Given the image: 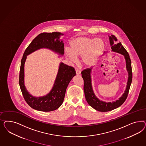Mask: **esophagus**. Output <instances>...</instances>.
Here are the masks:
<instances>
[{
  "label": "esophagus",
  "instance_id": "esophagus-1",
  "mask_svg": "<svg viewBox=\"0 0 146 146\" xmlns=\"http://www.w3.org/2000/svg\"><path fill=\"white\" fill-rule=\"evenodd\" d=\"M80 74H81V71L78 70H76V75H80Z\"/></svg>",
  "mask_w": 146,
  "mask_h": 146
}]
</instances>
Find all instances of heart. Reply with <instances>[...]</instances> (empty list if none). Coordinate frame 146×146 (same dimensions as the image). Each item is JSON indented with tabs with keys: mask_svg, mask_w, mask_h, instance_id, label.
I'll list each match as a JSON object with an SVG mask.
<instances>
[{
	"mask_svg": "<svg viewBox=\"0 0 146 146\" xmlns=\"http://www.w3.org/2000/svg\"><path fill=\"white\" fill-rule=\"evenodd\" d=\"M106 49V43L100 38L79 36L70 43V49H65L64 53L72 62L76 61L81 57V62L84 66L90 67L97 62Z\"/></svg>",
	"mask_w": 146,
	"mask_h": 146,
	"instance_id": "b5f03b06",
	"label": "heart"
}]
</instances>
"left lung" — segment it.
Returning <instances> with one entry per match:
<instances>
[{"label": "left lung", "instance_id": "1", "mask_svg": "<svg viewBox=\"0 0 146 146\" xmlns=\"http://www.w3.org/2000/svg\"><path fill=\"white\" fill-rule=\"evenodd\" d=\"M108 36L109 37L110 44L111 46V52L119 53L124 56L126 62V69L128 73V79L124 93L118 98V100L112 102H106L102 101L98 98L94 92L92 80V73L93 68H91L90 69L88 68L82 71V77L84 80V90L86 101L90 106H92L96 110L101 112H107L112 110L122 105L127 97L132 80L131 61L128 52L124 48L121 43L118 42L117 38L115 36L111 35V36L108 35ZM108 52H109L108 51L106 54Z\"/></svg>", "mask_w": 146, "mask_h": 146}]
</instances>
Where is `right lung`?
<instances>
[{"instance_id": "right-lung-1", "label": "right lung", "mask_w": 146, "mask_h": 146, "mask_svg": "<svg viewBox=\"0 0 146 146\" xmlns=\"http://www.w3.org/2000/svg\"><path fill=\"white\" fill-rule=\"evenodd\" d=\"M64 35L59 32L40 34L33 40L23 53L21 62L19 84L27 104L36 110L49 112L55 110L61 106L67 87L76 73L72 67L60 62L57 74L50 92L43 96L35 97L29 93L25 84V64L27 56L41 49H49L62 56L64 53V47L63 40H60V37Z\"/></svg>"}]
</instances>
